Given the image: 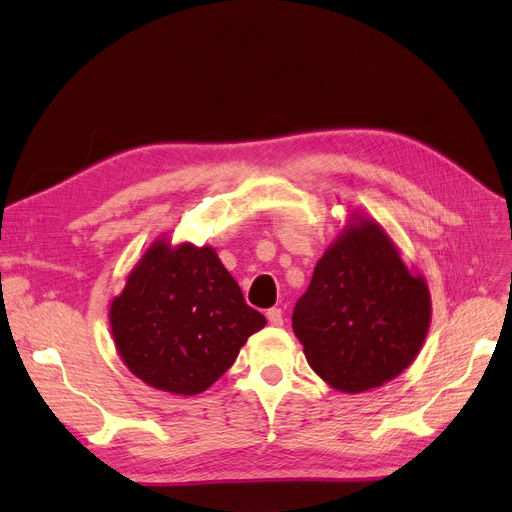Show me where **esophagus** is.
I'll list each match as a JSON object with an SVG mask.
<instances>
[{
    "label": "esophagus",
    "mask_w": 512,
    "mask_h": 512,
    "mask_svg": "<svg viewBox=\"0 0 512 512\" xmlns=\"http://www.w3.org/2000/svg\"><path fill=\"white\" fill-rule=\"evenodd\" d=\"M266 318H268V322L273 324V326H283V312H281V308H270L266 312Z\"/></svg>",
    "instance_id": "obj_1"
}]
</instances>
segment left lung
I'll use <instances>...</instances> for the list:
<instances>
[{
  "label": "left lung",
  "mask_w": 512,
  "mask_h": 512,
  "mask_svg": "<svg viewBox=\"0 0 512 512\" xmlns=\"http://www.w3.org/2000/svg\"><path fill=\"white\" fill-rule=\"evenodd\" d=\"M318 260L293 310V333L312 370L343 393H362L411 366L430 328L426 281L411 275L393 239L353 215Z\"/></svg>",
  "instance_id": "1"
}]
</instances>
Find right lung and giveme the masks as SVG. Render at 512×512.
<instances>
[{
    "instance_id": "1",
    "label": "right lung",
    "mask_w": 512,
    "mask_h": 512,
    "mask_svg": "<svg viewBox=\"0 0 512 512\" xmlns=\"http://www.w3.org/2000/svg\"><path fill=\"white\" fill-rule=\"evenodd\" d=\"M128 370L148 386L198 395L235 362L266 318L250 308L217 252L159 239L109 310Z\"/></svg>"
}]
</instances>
